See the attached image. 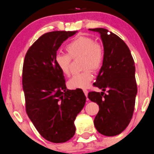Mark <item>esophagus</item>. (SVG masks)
<instances>
[{
    "instance_id": "34e87169",
    "label": "esophagus",
    "mask_w": 154,
    "mask_h": 154,
    "mask_svg": "<svg viewBox=\"0 0 154 154\" xmlns=\"http://www.w3.org/2000/svg\"><path fill=\"white\" fill-rule=\"evenodd\" d=\"M83 92H84V94H85V96H88V91H87V90H83Z\"/></svg>"
}]
</instances>
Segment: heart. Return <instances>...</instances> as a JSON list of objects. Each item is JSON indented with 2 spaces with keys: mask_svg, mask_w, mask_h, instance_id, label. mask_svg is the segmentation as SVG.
Masks as SVG:
<instances>
[{
  "mask_svg": "<svg viewBox=\"0 0 154 154\" xmlns=\"http://www.w3.org/2000/svg\"><path fill=\"white\" fill-rule=\"evenodd\" d=\"M66 53H57L54 61L58 69L65 75L69 74V66L72 58L82 57L83 72L73 75L68 81V86L72 89H85L89 86L93 80V74L89 69L97 71L101 67L104 60V49L94 39L88 37L80 36L66 46Z\"/></svg>",
  "mask_w": 154,
  "mask_h": 154,
  "instance_id": "obj_1",
  "label": "heart"
}]
</instances>
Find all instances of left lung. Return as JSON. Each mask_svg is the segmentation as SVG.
<instances>
[{"label": "left lung", "instance_id": "1", "mask_svg": "<svg viewBox=\"0 0 154 154\" xmlns=\"http://www.w3.org/2000/svg\"><path fill=\"white\" fill-rule=\"evenodd\" d=\"M89 30L100 34L104 48L103 66L94 85L103 91L108 90V94L91 91L88 97L100 108L94 120L97 131L113 137L127 128L134 111L137 94L134 61L129 48L115 34L103 28Z\"/></svg>", "mask_w": 154, "mask_h": 154}]
</instances>
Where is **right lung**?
Returning <instances> with one entry per match:
<instances>
[{"label":"right lung","instance_id":"1","mask_svg":"<svg viewBox=\"0 0 154 154\" xmlns=\"http://www.w3.org/2000/svg\"><path fill=\"white\" fill-rule=\"evenodd\" d=\"M77 32L55 31L40 36L27 51L23 66L27 115L40 135L54 143L73 137L74 120L86 100L80 88L67 89L54 61L63 41Z\"/></svg>","mask_w":154,"mask_h":154}]
</instances>
